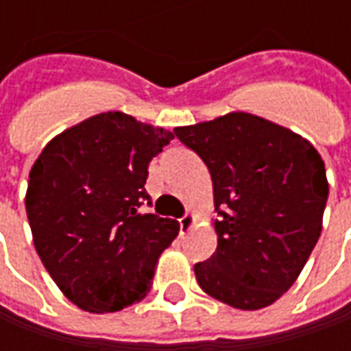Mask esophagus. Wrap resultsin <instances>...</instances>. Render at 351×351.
Returning a JSON list of instances; mask_svg holds the SVG:
<instances>
[{"label":"esophagus","instance_id":"34e87169","mask_svg":"<svg viewBox=\"0 0 351 351\" xmlns=\"http://www.w3.org/2000/svg\"><path fill=\"white\" fill-rule=\"evenodd\" d=\"M195 224V215H191V213H187L185 217L180 219V234H187L189 230H191V226Z\"/></svg>","mask_w":351,"mask_h":351}]
</instances>
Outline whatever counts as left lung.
<instances>
[{
    "instance_id": "1",
    "label": "left lung",
    "mask_w": 351,
    "mask_h": 351,
    "mask_svg": "<svg viewBox=\"0 0 351 351\" xmlns=\"http://www.w3.org/2000/svg\"><path fill=\"white\" fill-rule=\"evenodd\" d=\"M173 132L207 164L219 213L217 252L195 263L199 287L240 311L276 303L322 230L328 180L317 148L242 111Z\"/></svg>"
}]
</instances>
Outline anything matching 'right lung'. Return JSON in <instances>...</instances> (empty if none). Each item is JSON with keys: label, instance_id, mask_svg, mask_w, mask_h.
<instances>
[{"label": "right lung", "instance_id": "right-lung-1", "mask_svg": "<svg viewBox=\"0 0 351 351\" xmlns=\"http://www.w3.org/2000/svg\"><path fill=\"white\" fill-rule=\"evenodd\" d=\"M173 132L109 111L66 128L29 173L27 219L40 262L82 311L138 303L180 224L141 213L148 164Z\"/></svg>", "mask_w": 351, "mask_h": 351}]
</instances>
